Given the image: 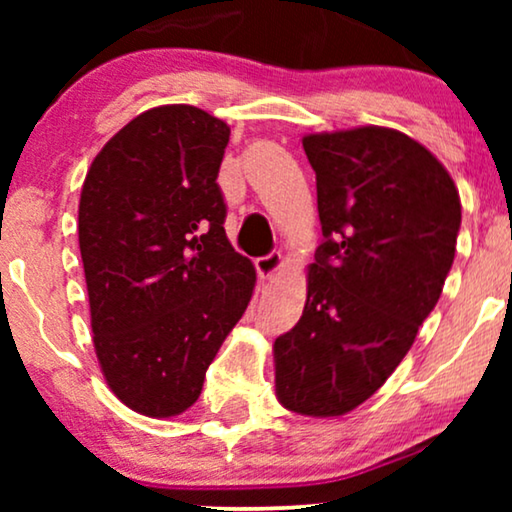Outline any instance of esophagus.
I'll return each instance as SVG.
<instances>
[{"label":"esophagus","mask_w":512,"mask_h":512,"mask_svg":"<svg viewBox=\"0 0 512 512\" xmlns=\"http://www.w3.org/2000/svg\"><path fill=\"white\" fill-rule=\"evenodd\" d=\"M279 268H282V254L279 251H270V254L256 258V270L261 279L272 277Z\"/></svg>","instance_id":"34e87169"}]
</instances>
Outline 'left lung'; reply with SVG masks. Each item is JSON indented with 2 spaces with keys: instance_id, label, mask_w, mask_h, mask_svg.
I'll list each match as a JSON object with an SVG mask.
<instances>
[{
  "instance_id": "obj_1",
  "label": "left lung",
  "mask_w": 512,
  "mask_h": 512,
  "mask_svg": "<svg viewBox=\"0 0 512 512\" xmlns=\"http://www.w3.org/2000/svg\"><path fill=\"white\" fill-rule=\"evenodd\" d=\"M324 242L303 317L275 340L284 408L338 417L394 373L436 307L461 226L454 181L429 149L391 128L303 139Z\"/></svg>"
}]
</instances>
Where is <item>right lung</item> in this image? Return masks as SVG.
I'll return each mask as SVG.
<instances>
[{
    "instance_id": "add662e5",
    "label": "right lung",
    "mask_w": 512,
    "mask_h": 512,
    "mask_svg": "<svg viewBox=\"0 0 512 512\" xmlns=\"http://www.w3.org/2000/svg\"><path fill=\"white\" fill-rule=\"evenodd\" d=\"M230 128L191 104L144 111L97 153L79 202L90 326L104 380L146 417L198 401L256 284L228 242L216 177Z\"/></svg>"
}]
</instances>
